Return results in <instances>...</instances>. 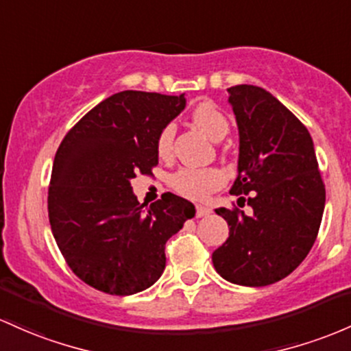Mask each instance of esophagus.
Instances as JSON below:
<instances>
[{
    "label": "esophagus",
    "mask_w": 351,
    "mask_h": 351,
    "mask_svg": "<svg viewBox=\"0 0 351 351\" xmlns=\"http://www.w3.org/2000/svg\"><path fill=\"white\" fill-rule=\"evenodd\" d=\"M210 213H211V210L208 206H196V217H198V218L208 217Z\"/></svg>",
    "instance_id": "34e87169"
}]
</instances>
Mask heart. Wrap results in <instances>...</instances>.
I'll use <instances>...</instances> for the list:
<instances>
[{"mask_svg": "<svg viewBox=\"0 0 351 351\" xmlns=\"http://www.w3.org/2000/svg\"><path fill=\"white\" fill-rule=\"evenodd\" d=\"M191 123L205 133L210 140L219 141L226 136L230 125L225 114L211 101L198 103L191 111ZM173 138H175V126L167 125L156 138V155L161 160H168L171 156ZM226 182L225 173L219 168H182L171 178V186L176 193L184 198L203 202Z\"/></svg>", "mask_w": 351, "mask_h": 351, "instance_id": "1", "label": "heart"}]
</instances>
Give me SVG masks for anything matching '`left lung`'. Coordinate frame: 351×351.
<instances>
[{
    "instance_id": "obj_1",
    "label": "left lung",
    "mask_w": 351,
    "mask_h": 351,
    "mask_svg": "<svg viewBox=\"0 0 351 351\" xmlns=\"http://www.w3.org/2000/svg\"><path fill=\"white\" fill-rule=\"evenodd\" d=\"M240 134L232 195H250L253 215L217 208L230 226L215 250V269L243 287H267L290 275L313 246L325 210V184L313 140L302 121L267 90L228 88ZM240 199L245 198L240 196Z\"/></svg>"
}]
</instances>
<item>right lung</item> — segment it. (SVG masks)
Returning a JSON list of instances; mask_svg holds the SVG:
<instances>
[{
	"mask_svg": "<svg viewBox=\"0 0 351 351\" xmlns=\"http://www.w3.org/2000/svg\"><path fill=\"white\" fill-rule=\"evenodd\" d=\"M184 106V95L119 91L58 148L49 225L68 267L96 290L125 296L152 287L167 265V241L195 217L193 203L171 193L145 210L130 184L138 173L152 175L158 134Z\"/></svg>",
	"mask_w": 351,
	"mask_h": 351,
	"instance_id": "1",
	"label": "right lung"
}]
</instances>
